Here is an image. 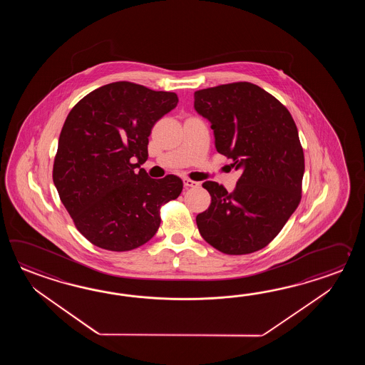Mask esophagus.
Masks as SVG:
<instances>
[{
    "label": "esophagus",
    "mask_w": 365,
    "mask_h": 365,
    "mask_svg": "<svg viewBox=\"0 0 365 365\" xmlns=\"http://www.w3.org/2000/svg\"><path fill=\"white\" fill-rule=\"evenodd\" d=\"M184 185L186 187H197V186H200V182H197V181H193V180L190 179H184Z\"/></svg>",
    "instance_id": "1"
}]
</instances>
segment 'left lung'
I'll return each instance as SVG.
<instances>
[{
    "mask_svg": "<svg viewBox=\"0 0 365 365\" xmlns=\"http://www.w3.org/2000/svg\"><path fill=\"white\" fill-rule=\"evenodd\" d=\"M194 109L209 120L217 153L241 171L232 193L215 181L203 182L211 203L195 217L202 237L225 255L264 248L302 200L305 164L294 118L249 82L195 91Z\"/></svg>",
    "mask_w": 365,
    "mask_h": 365,
    "instance_id": "8db88e82",
    "label": "left lung"
}]
</instances>
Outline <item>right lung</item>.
<instances>
[{
  "mask_svg": "<svg viewBox=\"0 0 365 365\" xmlns=\"http://www.w3.org/2000/svg\"><path fill=\"white\" fill-rule=\"evenodd\" d=\"M178 95L130 82L101 86L78 101L62 126L53 182L78 231L99 248L126 252L155 235L165 202L182 181L151 179L148 135L178 106Z\"/></svg>",
  "mask_w": 365,
  "mask_h": 365,
  "instance_id": "1",
  "label": "right lung"
}]
</instances>
